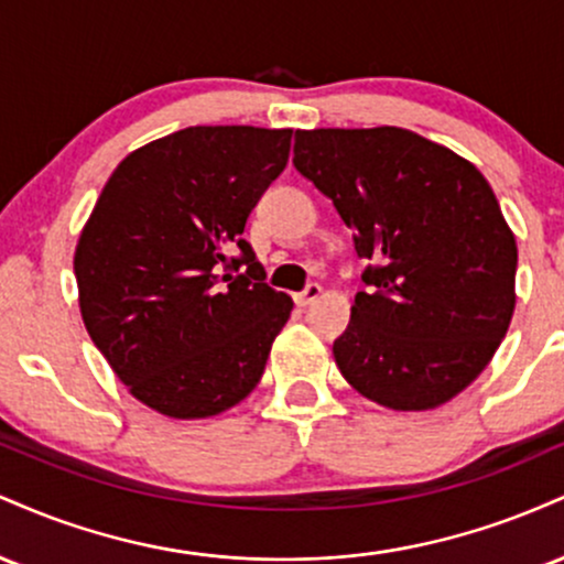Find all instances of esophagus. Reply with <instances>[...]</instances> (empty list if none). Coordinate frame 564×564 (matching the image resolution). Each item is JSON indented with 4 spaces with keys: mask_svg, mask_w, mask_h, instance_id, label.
I'll use <instances>...</instances> for the list:
<instances>
[{
    "mask_svg": "<svg viewBox=\"0 0 564 564\" xmlns=\"http://www.w3.org/2000/svg\"><path fill=\"white\" fill-rule=\"evenodd\" d=\"M321 294H323V289L318 286V283H310L307 289L300 291V294H294V302L300 304V307H310V304L321 300Z\"/></svg>",
    "mask_w": 564,
    "mask_h": 564,
    "instance_id": "1",
    "label": "esophagus"
}]
</instances>
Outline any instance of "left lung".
<instances>
[{
  "label": "left lung",
  "mask_w": 564,
  "mask_h": 564,
  "mask_svg": "<svg viewBox=\"0 0 564 564\" xmlns=\"http://www.w3.org/2000/svg\"><path fill=\"white\" fill-rule=\"evenodd\" d=\"M294 166L371 260L341 377L392 411H432L485 371L514 315V232L480 170L400 127L296 129Z\"/></svg>",
  "instance_id": "1"
}]
</instances>
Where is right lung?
<instances>
[{
	"instance_id": "right-lung-1",
	"label": "right lung",
	"mask_w": 564,
	"mask_h": 564,
	"mask_svg": "<svg viewBox=\"0 0 564 564\" xmlns=\"http://www.w3.org/2000/svg\"><path fill=\"white\" fill-rule=\"evenodd\" d=\"M289 148L291 129H180L116 166L82 228L87 334L164 416H217L262 379L294 302L264 283L243 228Z\"/></svg>"
}]
</instances>
